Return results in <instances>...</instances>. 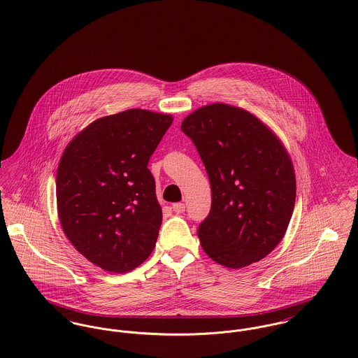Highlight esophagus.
I'll use <instances>...</instances> for the list:
<instances>
[{
    "label": "esophagus",
    "instance_id": "obj_1",
    "mask_svg": "<svg viewBox=\"0 0 358 358\" xmlns=\"http://www.w3.org/2000/svg\"><path fill=\"white\" fill-rule=\"evenodd\" d=\"M185 208H186V205L183 204V203H176V204L172 205V209L176 213H182L185 210Z\"/></svg>",
    "mask_w": 358,
    "mask_h": 358
}]
</instances>
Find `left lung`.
I'll return each instance as SVG.
<instances>
[{"label":"left lung","instance_id":"1","mask_svg":"<svg viewBox=\"0 0 358 358\" xmlns=\"http://www.w3.org/2000/svg\"><path fill=\"white\" fill-rule=\"evenodd\" d=\"M210 182L212 204L197 233L216 263L241 268L284 238L296 197L291 157L277 135L250 111L206 104L182 122Z\"/></svg>","mask_w":358,"mask_h":358}]
</instances>
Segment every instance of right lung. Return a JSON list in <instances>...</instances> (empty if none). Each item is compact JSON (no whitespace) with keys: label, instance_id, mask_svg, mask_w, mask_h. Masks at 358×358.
Here are the masks:
<instances>
[{"label":"right lung","instance_id":"right-lung-1","mask_svg":"<svg viewBox=\"0 0 358 358\" xmlns=\"http://www.w3.org/2000/svg\"><path fill=\"white\" fill-rule=\"evenodd\" d=\"M173 118L129 108L95 120L66 146L56 173L60 226L91 263L110 273L142 264L162 210L149 159Z\"/></svg>","mask_w":358,"mask_h":358}]
</instances>
